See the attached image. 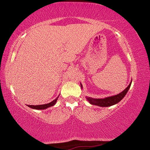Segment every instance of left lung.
<instances>
[{
    "label": "left lung",
    "mask_w": 150,
    "mask_h": 150,
    "mask_svg": "<svg viewBox=\"0 0 150 150\" xmlns=\"http://www.w3.org/2000/svg\"><path fill=\"white\" fill-rule=\"evenodd\" d=\"M131 83L132 81L128 87H127L122 92L118 94V95L108 96V97H106L104 98H93L92 97H87V96L86 97V98H87V100L88 101V103L93 105L102 106V107H107V106H112L120 102L124 96H125L127 92H128L129 88L130 87ZM81 87L83 88V86L81 85Z\"/></svg>",
    "instance_id": "left-lung-1"
}]
</instances>
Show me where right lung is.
<instances>
[{"instance_id":"obj_1","label":"right lung","mask_w":150,"mask_h":150,"mask_svg":"<svg viewBox=\"0 0 150 150\" xmlns=\"http://www.w3.org/2000/svg\"><path fill=\"white\" fill-rule=\"evenodd\" d=\"M59 97V96L55 98V100H54L52 102L47 104H45V105H27L28 107L32 108L33 109H36V110H44V109H46L49 107H51V106L55 105V104L56 103L57 98Z\"/></svg>"}]
</instances>
